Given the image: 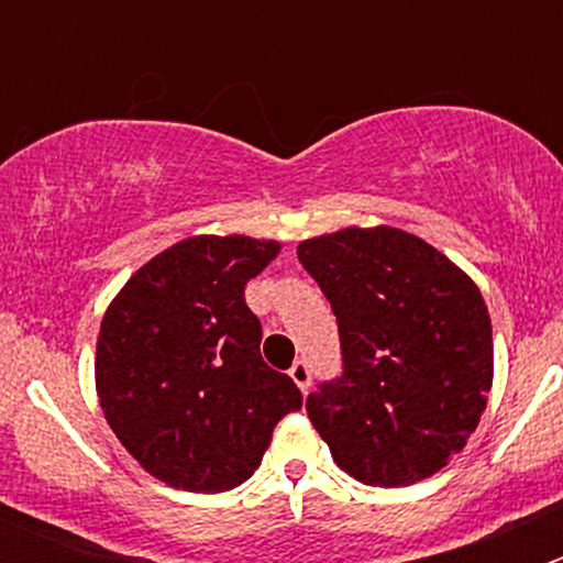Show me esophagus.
<instances>
[{"label": "esophagus", "mask_w": 563, "mask_h": 563, "mask_svg": "<svg viewBox=\"0 0 563 563\" xmlns=\"http://www.w3.org/2000/svg\"><path fill=\"white\" fill-rule=\"evenodd\" d=\"M290 377L296 380V386L301 391L310 389V383H312V369H310V363L307 361H296L290 366Z\"/></svg>", "instance_id": "obj_1"}]
</instances>
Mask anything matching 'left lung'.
<instances>
[{
    "instance_id": "obj_1",
    "label": "left lung",
    "mask_w": 563,
    "mask_h": 563,
    "mask_svg": "<svg viewBox=\"0 0 563 563\" xmlns=\"http://www.w3.org/2000/svg\"><path fill=\"white\" fill-rule=\"evenodd\" d=\"M338 318L341 375L307 415L332 460L363 485H415L465 449L494 380L479 287L397 228H346L298 245Z\"/></svg>"
}]
</instances>
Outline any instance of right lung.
<instances>
[{
  "instance_id": "add662e5",
  "label": "right lung",
  "mask_w": 563,
  "mask_h": 563,
  "mask_svg": "<svg viewBox=\"0 0 563 563\" xmlns=\"http://www.w3.org/2000/svg\"><path fill=\"white\" fill-rule=\"evenodd\" d=\"M278 242L191 236L134 273L101 321L96 383L107 422L166 485L222 494L251 479L301 391L262 361L245 285Z\"/></svg>"
}]
</instances>
